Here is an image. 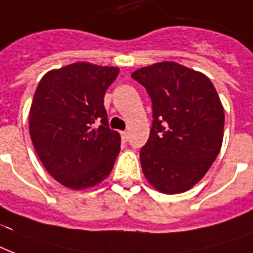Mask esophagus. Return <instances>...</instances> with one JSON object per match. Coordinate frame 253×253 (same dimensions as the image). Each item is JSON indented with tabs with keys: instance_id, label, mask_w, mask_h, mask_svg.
I'll return each mask as SVG.
<instances>
[{
	"instance_id": "obj_1",
	"label": "esophagus",
	"mask_w": 253,
	"mask_h": 253,
	"mask_svg": "<svg viewBox=\"0 0 253 253\" xmlns=\"http://www.w3.org/2000/svg\"><path fill=\"white\" fill-rule=\"evenodd\" d=\"M121 140L126 142L128 141V132H121Z\"/></svg>"
}]
</instances>
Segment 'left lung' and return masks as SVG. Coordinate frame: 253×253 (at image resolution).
Returning a JSON list of instances; mask_svg holds the SVG:
<instances>
[{"instance_id": "left-lung-1", "label": "left lung", "mask_w": 253, "mask_h": 253, "mask_svg": "<svg viewBox=\"0 0 253 253\" xmlns=\"http://www.w3.org/2000/svg\"><path fill=\"white\" fill-rule=\"evenodd\" d=\"M132 78L153 105L149 140L140 152L145 178L160 193H185L205 177L222 148L218 92L205 74L175 62L141 67Z\"/></svg>"}]
</instances>
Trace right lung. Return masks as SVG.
<instances>
[{
    "label": "right lung",
    "instance_id": "obj_1",
    "mask_svg": "<svg viewBox=\"0 0 253 253\" xmlns=\"http://www.w3.org/2000/svg\"><path fill=\"white\" fill-rule=\"evenodd\" d=\"M119 67L87 62L51 70L39 82L29 130L39 160L55 181L72 190L108 177L120 153V133L109 129L104 95Z\"/></svg>",
    "mask_w": 253,
    "mask_h": 253
}]
</instances>
